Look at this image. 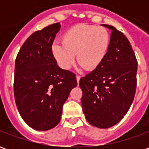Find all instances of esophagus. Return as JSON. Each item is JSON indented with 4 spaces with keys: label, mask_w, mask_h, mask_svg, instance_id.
Masks as SVG:
<instances>
[{
    "label": "esophagus",
    "mask_w": 149,
    "mask_h": 149,
    "mask_svg": "<svg viewBox=\"0 0 149 149\" xmlns=\"http://www.w3.org/2000/svg\"><path fill=\"white\" fill-rule=\"evenodd\" d=\"M77 84H79V81H80V79H81V76H79V75H77Z\"/></svg>",
    "instance_id": "obj_1"
}]
</instances>
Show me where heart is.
I'll return each instance as SVG.
<instances>
[{"label":"heart","mask_w":149,"mask_h":149,"mask_svg":"<svg viewBox=\"0 0 149 149\" xmlns=\"http://www.w3.org/2000/svg\"><path fill=\"white\" fill-rule=\"evenodd\" d=\"M110 35L105 28L80 24L62 36V44L54 43L52 52L58 65L68 70L73 65L75 55L86 70H93L102 63L109 48Z\"/></svg>","instance_id":"obj_1"}]
</instances>
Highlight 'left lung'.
I'll use <instances>...</instances> for the list:
<instances>
[{
  "instance_id": "obj_1",
  "label": "left lung",
  "mask_w": 149,
  "mask_h": 149,
  "mask_svg": "<svg viewBox=\"0 0 149 149\" xmlns=\"http://www.w3.org/2000/svg\"><path fill=\"white\" fill-rule=\"evenodd\" d=\"M109 48L102 63L81 78V104L87 121L108 128L120 121L131 106L136 88L137 60L123 33L109 24Z\"/></svg>"
}]
</instances>
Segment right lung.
<instances>
[{
  "label": "right lung",
  "instance_id": "right-lung-1",
  "mask_svg": "<svg viewBox=\"0 0 149 149\" xmlns=\"http://www.w3.org/2000/svg\"><path fill=\"white\" fill-rule=\"evenodd\" d=\"M60 29V23H55L31 34L15 61V102L24 122L39 131L58 124L63 105L77 85L76 74L60 68L52 55Z\"/></svg>",
  "mask_w": 149,
  "mask_h": 149
}]
</instances>
